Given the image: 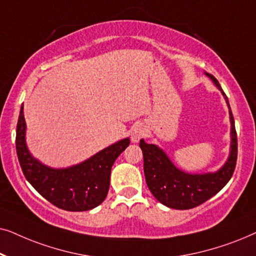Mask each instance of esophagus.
Returning <instances> with one entry per match:
<instances>
[{"label":"esophagus","instance_id":"34e87169","mask_svg":"<svg viewBox=\"0 0 256 256\" xmlns=\"http://www.w3.org/2000/svg\"><path fill=\"white\" fill-rule=\"evenodd\" d=\"M146 134V129L142 127V126H138V127H135L134 132H132V142H138L140 141V138H142L143 136Z\"/></svg>","mask_w":256,"mask_h":256}]
</instances>
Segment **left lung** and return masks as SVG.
<instances>
[{"mask_svg":"<svg viewBox=\"0 0 256 256\" xmlns=\"http://www.w3.org/2000/svg\"><path fill=\"white\" fill-rule=\"evenodd\" d=\"M214 85L222 90L230 108V126H232V142L228 160L222 169L214 174H185L171 163L168 156L155 144H148L144 140L140 141V148L143 152L146 182L157 200L170 208L188 210L197 208L218 194L233 176L238 158V138L234 118L230 110L228 99L220 87L218 80L206 73Z\"/></svg>","mask_w":256,"mask_h":256,"instance_id":"obj_1","label":"left lung"}]
</instances>
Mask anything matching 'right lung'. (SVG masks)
Instances as JSON below:
<instances>
[{
  "label": "right lung",
  "instance_id": "add662e5",
  "mask_svg": "<svg viewBox=\"0 0 256 256\" xmlns=\"http://www.w3.org/2000/svg\"><path fill=\"white\" fill-rule=\"evenodd\" d=\"M129 143V138H124L78 166L51 169L34 160L26 148L23 104L20 107L16 129V152L20 169L38 194L65 211H88L104 200L112 166Z\"/></svg>",
  "mask_w": 256,
  "mask_h": 256
}]
</instances>
